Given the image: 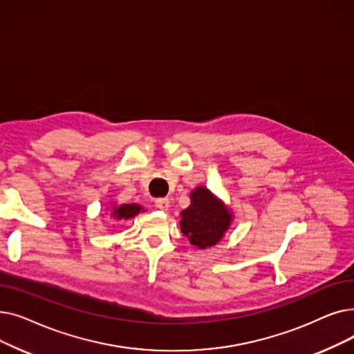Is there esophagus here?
Masks as SVG:
<instances>
[{
  "mask_svg": "<svg viewBox=\"0 0 354 354\" xmlns=\"http://www.w3.org/2000/svg\"><path fill=\"white\" fill-rule=\"evenodd\" d=\"M155 207L162 209V211H167V209H169V199H167V198L155 199Z\"/></svg>",
  "mask_w": 354,
  "mask_h": 354,
  "instance_id": "obj_1",
  "label": "esophagus"
}]
</instances>
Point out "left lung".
Wrapping results in <instances>:
<instances>
[{
  "instance_id": "left-lung-1",
  "label": "left lung",
  "mask_w": 354,
  "mask_h": 354,
  "mask_svg": "<svg viewBox=\"0 0 354 354\" xmlns=\"http://www.w3.org/2000/svg\"><path fill=\"white\" fill-rule=\"evenodd\" d=\"M180 215L182 232L201 250L215 245L231 224V214L224 203L203 187L191 194V205Z\"/></svg>"
}]
</instances>
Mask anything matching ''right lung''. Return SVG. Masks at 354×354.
I'll return each mask as SVG.
<instances>
[{
  "label": "right lung",
  "instance_id": "1",
  "mask_svg": "<svg viewBox=\"0 0 354 354\" xmlns=\"http://www.w3.org/2000/svg\"><path fill=\"white\" fill-rule=\"evenodd\" d=\"M142 207L136 205V203H124V205H120L118 208H115V211L111 212L115 215L116 219L123 221V219H129V218H133L140 212Z\"/></svg>",
  "mask_w": 354,
  "mask_h": 354
}]
</instances>
